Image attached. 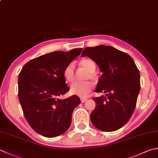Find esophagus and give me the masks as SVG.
<instances>
[{
  "label": "esophagus",
  "instance_id": "obj_1",
  "mask_svg": "<svg viewBox=\"0 0 158 158\" xmlns=\"http://www.w3.org/2000/svg\"><path fill=\"white\" fill-rule=\"evenodd\" d=\"M87 98H81V103H85V102L87 101Z\"/></svg>",
  "mask_w": 158,
  "mask_h": 158
}]
</instances>
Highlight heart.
Listing matches in <instances>:
<instances>
[{"instance_id":"b5f03b06","label":"heart","mask_w":158,"mask_h":158,"mask_svg":"<svg viewBox=\"0 0 158 158\" xmlns=\"http://www.w3.org/2000/svg\"><path fill=\"white\" fill-rule=\"evenodd\" d=\"M80 66L83 68L88 74L86 75L85 79H90L93 81L97 80V75L94 73L96 69V65L94 62L90 59H83L79 61ZM64 77L67 82L72 83L75 79V64L73 62L69 63L64 70ZM92 84L90 81H85L83 82L74 83L70 86V92L73 94L79 96L80 97H85L88 95L89 92L92 90Z\"/></svg>"}]
</instances>
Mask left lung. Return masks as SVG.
<instances>
[{"mask_svg": "<svg viewBox=\"0 0 158 158\" xmlns=\"http://www.w3.org/2000/svg\"><path fill=\"white\" fill-rule=\"evenodd\" d=\"M95 61L103 73L96 92L105 95L92 98L97 106L90 114L96 128L114 131L124 126L134 113L140 89V73L130 55L113 46L87 47L81 56Z\"/></svg>", "mask_w": 158, "mask_h": 158, "instance_id": "obj_1", "label": "left lung"}]
</instances>
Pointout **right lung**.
I'll list each match as a JSON object with an SVG mask.
<instances>
[{
  "mask_svg": "<svg viewBox=\"0 0 158 158\" xmlns=\"http://www.w3.org/2000/svg\"><path fill=\"white\" fill-rule=\"evenodd\" d=\"M82 51L79 48L41 55L27 62L18 75V98L24 117L43 136L54 138L66 132L73 110L81 103L76 95L60 97L70 90L64 70Z\"/></svg>",
  "mask_w": 158,
  "mask_h": 158,
  "instance_id": "1",
  "label": "right lung"
}]
</instances>
